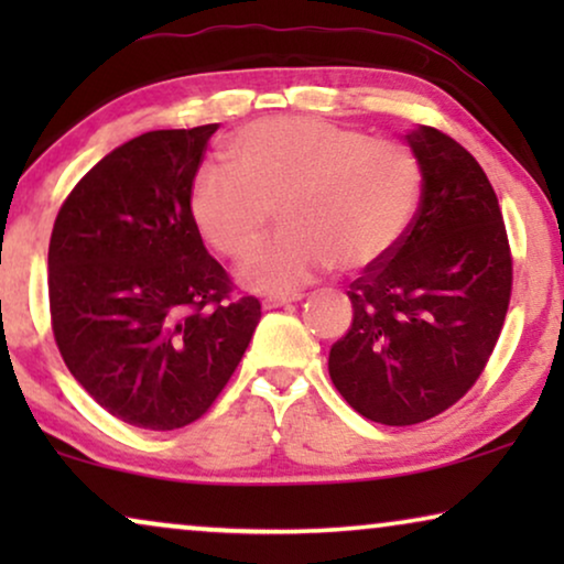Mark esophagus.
Here are the masks:
<instances>
[{
    "mask_svg": "<svg viewBox=\"0 0 564 564\" xmlns=\"http://www.w3.org/2000/svg\"><path fill=\"white\" fill-rule=\"evenodd\" d=\"M303 295H284V297H267L264 303V311H272V307H282V305H290V303H300Z\"/></svg>",
    "mask_w": 564,
    "mask_h": 564,
    "instance_id": "1",
    "label": "esophagus"
}]
</instances>
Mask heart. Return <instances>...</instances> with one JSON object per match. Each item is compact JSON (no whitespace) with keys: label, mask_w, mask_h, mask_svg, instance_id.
Masks as SVG:
<instances>
[{"label":"heart","mask_w":564,"mask_h":564,"mask_svg":"<svg viewBox=\"0 0 564 564\" xmlns=\"http://www.w3.org/2000/svg\"><path fill=\"white\" fill-rule=\"evenodd\" d=\"M228 153L236 169L205 164L192 176L189 215L210 249L243 259L280 207L284 230L238 272L261 295L295 292L330 264L346 274L380 267L421 199V161L405 143L321 118L257 120Z\"/></svg>","instance_id":"heart-1"}]
</instances>
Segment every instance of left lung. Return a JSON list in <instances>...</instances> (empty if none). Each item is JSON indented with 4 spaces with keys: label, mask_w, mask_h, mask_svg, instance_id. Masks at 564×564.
<instances>
[{
    "label": "left lung",
    "mask_w": 564,
    "mask_h": 564,
    "mask_svg": "<svg viewBox=\"0 0 564 564\" xmlns=\"http://www.w3.org/2000/svg\"><path fill=\"white\" fill-rule=\"evenodd\" d=\"M405 141L423 172L419 213L398 249L351 282V328L328 354L346 403L384 426L434 419L473 388L513 284L496 189L473 153L429 126Z\"/></svg>",
    "instance_id": "1"
}]
</instances>
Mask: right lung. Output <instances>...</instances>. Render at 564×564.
Returning a JSON list of instances; mask_svg holds the SVG:
<instances>
[{"label": "right lung", "instance_id": "1", "mask_svg": "<svg viewBox=\"0 0 564 564\" xmlns=\"http://www.w3.org/2000/svg\"><path fill=\"white\" fill-rule=\"evenodd\" d=\"M218 126L118 145L61 205L48 246L51 326L74 380L149 431L197 421L236 372L257 297L207 253L189 184Z\"/></svg>", "mask_w": 564, "mask_h": 564}]
</instances>
